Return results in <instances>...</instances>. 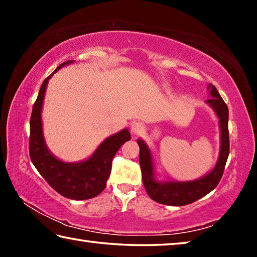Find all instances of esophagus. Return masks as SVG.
Instances as JSON below:
<instances>
[{
  "label": "esophagus",
  "mask_w": 257,
  "mask_h": 257,
  "mask_svg": "<svg viewBox=\"0 0 257 257\" xmlns=\"http://www.w3.org/2000/svg\"><path fill=\"white\" fill-rule=\"evenodd\" d=\"M130 132H132L134 136H138V135L144 132V125H143L142 122H134L132 127H130Z\"/></svg>",
  "instance_id": "34e87169"
}]
</instances>
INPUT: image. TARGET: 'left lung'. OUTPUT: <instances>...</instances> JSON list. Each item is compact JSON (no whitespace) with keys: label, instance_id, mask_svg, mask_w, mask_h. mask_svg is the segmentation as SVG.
Instances as JSON below:
<instances>
[{"label":"left lung","instance_id":"8db88e82","mask_svg":"<svg viewBox=\"0 0 257 257\" xmlns=\"http://www.w3.org/2000/svg\"><path fill=\"white\" fill-rule=\"evenodd\" d=\"M210 98L205 103L212 107L219 119L220 127V153L216 164L210 172L198 179L190 181L159 180L156 179L155 165L152 152L144 139L138 138L139 164L142 178L149 196L153 201L171 206H182L190 204L207 195L215 188L223 175V170L229 156V111L219 92L213 85L208 84Z\"/></svg>","mask_w":257,"mask_h":257}]
</instances>
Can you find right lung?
<instances>
[{"mask_svg": "<svg viewBox=\"0 0 257 257\" xmlns=\"http://www.w3.org/2000/svg\"><path fill=\"white\" fill-rule=\"evenodd\" d=\"M75 61H67L43 81L30 118L29 154L35 168L54 190L70 199H89L101 194L110 177L112 160L125 142L130 141V133L125 128L103 141L88 159L79 162H64L49 150L43 133L42 110L46 87L54 73Z\"/></svg>", "mask_w": 257, "mask_h": 257, "instance_id": "1", "label": "right lung"}]
</instances>
